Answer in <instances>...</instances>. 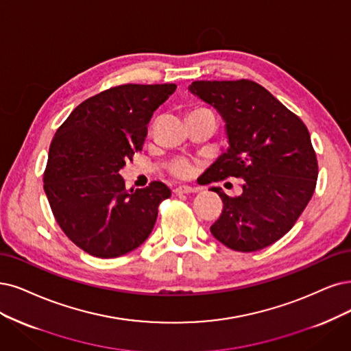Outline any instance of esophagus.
<instances>
[{
    "label": "esophagus",
    "instance_id": "34e87169",
    "mask_svg": "<svg viewBox=\"0 0 351 351\" xmlns=\"http://www.w3.org/2000/svg\"><path fill=\"white\" fill-rule=\"evenodd\" d=\"M199 188L197 186H188V185H180L178 188H175V193L176 195H180V193H191V192H198Z\"/></svg>",
    "mask_w": 351,
    "mask_h": 351
}]
</instances>
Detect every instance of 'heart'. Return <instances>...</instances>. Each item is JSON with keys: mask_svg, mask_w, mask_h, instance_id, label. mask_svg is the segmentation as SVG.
<instances>
[{"mask_svg": "<svg viewBox=\"0 0 351 351\" xmlns=\"http://www.w3.org/2000/svg\"><path fill=\"white\" fill-rule=\"evenodd\" d=\"M169 171H171V173L176 178H188L193 173V165L191 160L185 158H179L171 163Z\"/></svg>", "mask_w": 351, "mask_h": 351, "instance_id": "heart-1", "label": "heart"}]
</instances>
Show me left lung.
Masks as SVG:
<instances>
[{"mask_svg": "<svg viewBox=\"0 0 351 351\" xmlns=\"http://www.w3.org/2000/svg\"><path fill=\"white\" fill-rule=\"evenodd\" d=\"M189 90L223 117L230 145L206 169L205 182L244 180L240 197L211 188L224 204L213 236L236 252L265 249L293 227L315 191L318 162L308 128L249 80L195 81Z\"/></svg>", "mask_w": 351, "mask_h": 351, "instance_id": "obj_1", "label": "left lung"}]
</instances>
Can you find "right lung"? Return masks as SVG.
<instances>
[{
	"label": "right lung",
	"mask_w": 351,
	"mask_h": 351,
	"mask_svg": "<svg viewBox=\"0 0 351 351\" xmlns=\"http://www.w3.org/2000/svg\"><path fill=\"white\" fill-rule=\"evenodd\" d=\"M175 84L114 86L81 102L50 143L45 192L59 227L90 256L112 258L146 241L171 189L127 191L119 173L143 149L153 112Z\"/></svg>",
	"instance_id": "right-lung-1"
}]
</instances>
